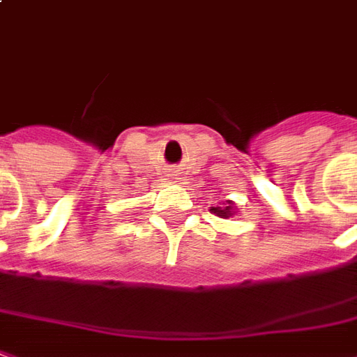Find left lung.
<instances>
[{
    "label": "left lung",
    "mask_w": 357,
    "mask_h": 357,
    "mask_svg": "<svg viewBox=\"0 0 357 357\" xmlns=\"http://www.w3.org/2000/svg\"><path fill=\"white\" fill-rule=\"evenodd\" d=\"M216 216H220V218H228V216H231L234 214V206H231V203L228 201V203L224 204V206H213L211 208Z\"/></svg>",
    "instance_id": "left-lung-1"
}]
</instances>
